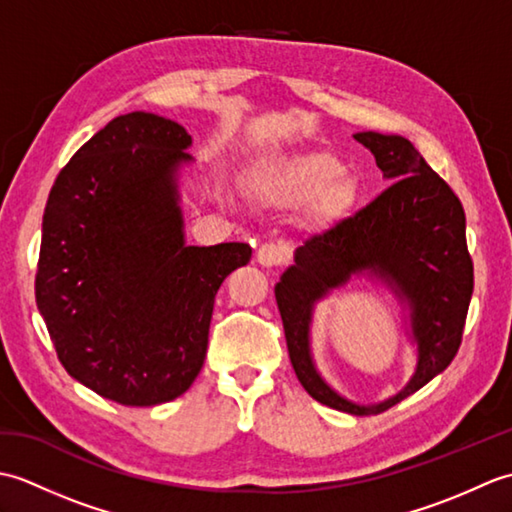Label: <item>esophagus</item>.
<instances>
[{"instance_id": "obj_1", "label": "esophagus", "mask_w": 512, "mask_h": 512, "mask_svg": "<svg viewBox=\"0 0 512 512\" xmlns=\"http://www.w3.org/2000/svg\"><path fill=\"white\" fill-rule=\"evenodd\" d=\"M288 257V248L284 244H262L257 250V264L264 266V268H273V266H279L284 264Z\"/></svg>"}]
</instances>
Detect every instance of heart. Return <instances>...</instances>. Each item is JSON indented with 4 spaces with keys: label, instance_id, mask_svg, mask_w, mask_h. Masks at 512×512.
Masks as SVG:
<instances>
[{
    "label": "heart",
    "instance_id": "b5f03b06",
    "mask_svg": "<svg viewBox=\"0 0 512 512\" xmlns=\"http://www.w3.org/2000/svg\"><path fill=\"white\" fill-rule=\"evenodd\" d=\"M255 189L259 198L277 209L310 204V215L319 224L339 220L356 202V187L343 173L341 160L323 151L284 158L262 169Z\"/></svg>",
    "mask_w": 512,
    "mask_h": 512
}]
</instances>
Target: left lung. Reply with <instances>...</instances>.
<instances>
[{
  "mask_svg": "<svg viewBox=\"0 0 512 512\" xmlns=\"http://www.w3.org/2000/svg\"><path fill=\"white\" fill-rule=\"evenodd\" d=\"M391 182L378 198L295 250V264L275 286L290 363L308 394L336 411L376 416L444 372L458 354L473 295V262L466 250L462 202L407 138L358 132ZM356 278L385 285L408 310V335L417 352L414 374L400 392L363 406L339 395L311 354L313 308Z\"/></svg>",
  "mask_w": 512,
  "mask_h": 512,
  "instance_id": "1",
  "label": "left lung"
}]
</instances>
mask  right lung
<instances>
[{
    "label": "right lung",
    "instance_id": "obj_1",
    "mask_svg": "<svg viewBox=\"0 0 512 512\" xmlns=\"http://www.w3.org/2000/svg\"><path fill=\"white\" fill-rule=\"evenodd\" d=\"M191 136L147 112L116 116L61 169L43 211L37 308L61 365L125 407L187 391L215 295L253 248L189 246L180 173Z\"/></svg>",
    "mask_w": 512,
    "mask_h": 512
}]
</instances>
